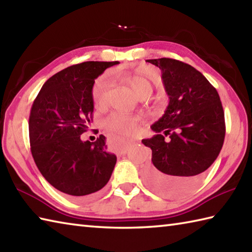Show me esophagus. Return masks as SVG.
I'll return each mask as SVG.
<instances>
[{
    "mask_svg": "<svg viewBox=\"0 0 252 252\" xmlns=\"http://www.w3.org/2000/svg\"><path fill=\"white\" fill-rule=\"evenodd\" d=\"M129 147H130L129 144H123L121 147H119V149L117 150V155H125L127 152V150H129Z\"/></svg>",
    "mask_w": 252,
    "mask_h": 252,
    "instance_id": "obj_1",
    "label": "esophagus"
}]
</instances>
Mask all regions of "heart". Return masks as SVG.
<instances>
[{"label": "heart", "mask_w": 252, "mask_h": 252, "mask_svg": "<svg viewBox=\"0 0 252 252\" xmlns=\"http://www.w3.org/2000/svg\"><path fill=\"white\" fill-rule=\"evenodd\" d=\"M126 82L129 84L132 91L139 98L149 97L153 92L152 83L142 75H126L123 76ZM109 88V80L106 75H101L94 83L92 88V97L94 105L96 107L105 106ZM139 117L126 113L113 112L105 118L102 121V127L108 135L111 144L119 146L121 143L130 137L134 132Z\"/></svg>", "instance_id": "heart-1"}]
</instances>
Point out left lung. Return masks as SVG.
I'll list each match as a JSON object with an SVG mask.
<instances>
[{
	"label": "left lung",
	"mask_w": 252,
	"mask_h": 252,
	"mask_svg": "<svg viewBox=\"0 0 252 252\" xmlns=\"http://www.w3.org/2000/svg\"><path fill=\"white\" fill-rule=\"evenodd\" d=\"M146 61L160 68L169 103L151 126L156 134L142 140L152 150L144 178L158 193L180 196L198 186L223 147V106L218 91L193 66L169 58Z\"/></svg>",
	"instance_id": "obj_1"
}]
</instances>
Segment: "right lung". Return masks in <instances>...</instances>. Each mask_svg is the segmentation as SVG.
<instances>
[{
	"instance_id": "obj_1",
	"label": "right lung",
	"mask_w": 252,
	"mask_h": 252,
	"mask_svg": "<svg viewBox=\"0 0 252 252\" xmlns=\"http://www.w3.org/2000/svg\"><path fill=\"white\" fill-rule=\"evenodd\" d=\"M119 62L87 61L58 72L43 84L29 116L31 150L39 171L57 190L75 200L93 196L109 181L117 156L102 134L81 135L93 121L95 78Z\"/></svg>"
}]
</instances>
